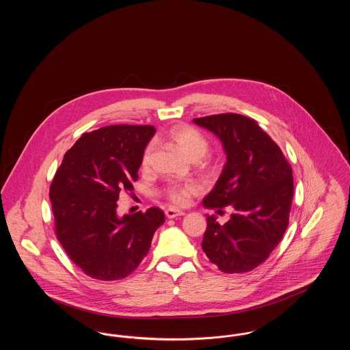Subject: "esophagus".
<instances>
[{
  "mask_svg": "<svg viewBox=\"0 0 350 350\" xmlns=\"http://www.w3.org/2000/svg\"><path fill=\"white\" fill-rule=\"evenodd\" d=\"M185 213L181 210H176V208H167L165 210V217L167 219H173V217H181Z\"/></svg>",
  "mask_w": 350,
  "mask_h": 350,
  "instance_id": "esophagus-1",
  "label": "esophagus"
}]
</instances>
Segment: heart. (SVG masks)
I'll list each match as a JSON object with an SVG mask.
<instances>
[{
    "label": "heart",
    "mask_w": 350,
    "mask_h": 350,
    "mask_svg": "<svg viewBox=\"0 0 350 350\" xmlns=\"http://www.w3.org/2000/svg\"><path fill=\"white\" fill-rule=\"evenodd\" d=\"M167 142L183 153L191 161H200L208 152V142L202 133L187 124H178L169 130L167 135ZM153 163V146L150 144L142 154L140 167L143 172H150ZM200 193V187L196 183H170L160 190L157 196L167 200L170 204L181 207L189 203L193 196Z\"/></svg>",
    "instance_id": "obj_1"
}]
</instances>
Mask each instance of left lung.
Segmentation results:
<instances>
[{
  "label": "left lung",
  "instance_id": "obj_1",
  "mask_svg": "<svg viewBox=\"0 0 350 350\" xmlns=\"http://www.w3.org/2000/svg\"><path fill=\"white\" fill-rule=\"evenodd\" d=\"M215 133L227 163L203 206L233 213L226 224L207 217L202 248L224 273H247L282 240L294 196L293 170L278 144L252 118L226 113L196 118Z\"/></svg>",
  "mask_w": 350,
  "mask_h": 350
}]
</instances>
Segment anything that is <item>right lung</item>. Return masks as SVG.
<instances>
[{
	"label": "right lung",
	"instance_id": "obj_1",
	"mask_svg": "<svg viewBox=\"0 0 350 350\" xmlns=\"http://www.w3.org/2000/svg\"><path fill=\"white\" fill-rule=\"evenodd\" d=\"M153 126L114 124L85 133L64 154L50 186L55 233L68 257L94 280L117 281L148 254L164 213L117 215L122 191L133 190Z\"/></svg>",
	"mask_w": 350,
	"mask_h": 350
}]
</instances>
